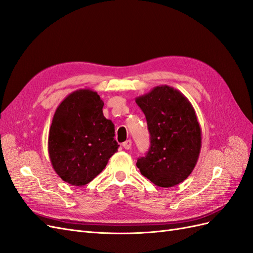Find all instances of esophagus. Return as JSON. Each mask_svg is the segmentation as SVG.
I'll return each mask as SVG.
<instances>
[{
  "instance_id": "1",
  "label": "esophagus",
  "mask_w": 253,
  "mask_h": 253,
  "mask_svg": "<svg viewBox=\"0 0 253 253\" xmlns=\"http://www.w3.org/2000/svg\"><path fill=\"white\" fill-rule=\"evenodd\" d=\"M131 146H132V141L131 140H127V141L124 142V143H123V147H124L125 150H130Z\"/></svg>"
}]
</instances>
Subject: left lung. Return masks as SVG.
Wrapping results in <instances>:
<instances>
[{
    "label": "left lung",
    "instance_id": "left-lung-1",
    "mask_svg": "<svg viewBox=\"0 0 253 253\" xmlns=\"http://www.w3.org/2000/svg\"><path fill=\"white\" fill-rule=\"evenodd\" d=\"M135 102L145 114L151 147L137 161L141 174L164 188L188 177L196 167L202 131L190 101L169 85L155 86Z\"/></svg>",
    "mask_w": 253,
    "mask_h": 253
}]
</instances>
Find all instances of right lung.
<instances>
[{"label":"right lung","instance_id":"obj_1","mask_svg":"<svg viewBox=\"0 0 253 253\" xmlns=\"http://www.w3.org/2000/svg\"><path fill=\"white\" fill-rule=\"evenodd\" d=\"M103 101L89 88L70 93L56 108L51 123L48 152L64 182L83 186L105 169L118 151L114 124L102 113Z\"/></svg>","mask_w":253,"mask_h":253}]
</instances>
